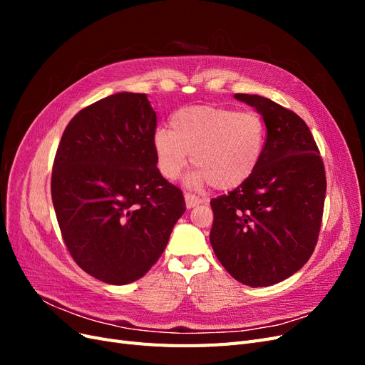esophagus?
Masks as SVG:
<instances>
[{
    "label": "esophagus",
    "instance_id": "obj_1",
    "mask_svg": "<svg viewBox=\"0 0 365 365\" xmlns=\"http://www.w3.org/2000/svg\"><path fill=\"white\" fill-rule=\"evenodd\" d=\"M184 200H185V207H187V208H193V207H196V205H200V204L204 202V201L201 200V197H197V196H195V195H192V193H185Z\"/></svg>",
    "mask_w": 365,
    "mask_h": 365
}]
</instances>
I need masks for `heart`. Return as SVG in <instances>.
Listing matches in <instances>:
<instances>
[{
    "mask_svg": "<svg viewBox=\"0 0 365 365\" xmlns=\"http://www.w3.org/2000/svg\"><path fill=\"white\" fill-rule=\"evenodd\" d=\"M264 123L257 113L197 105L176 111L170 130L157 129L152 137L157 165L165 180L175 181L189 163L196 170L189 187L212 184L216 190H233L251 178L264 148Z\"/></svg>",
    "mask_w": 365,
    "mask_h": 365,
    "instance_id": "b5f03b06",
    "label": "heart"
}]
</instances>
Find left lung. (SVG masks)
<instances>
[{"mask_svg": "<svg viewBox=\"0 0 365 365\" xmlns=\"http://www.w3.org/2000/svg\"><path fill=\"white\" fill-rule=\"evenodd\" d=\"M267 126L251 178L210 201V244L230 275L251 286L291 277L312 256L322 227L326 172L317 143L295 113L257 94H235Z\"/></svg>", "mask_w": 365, "mask_h": 365, "instance_id": "left-lung-1", "label": "left lung"}]
</instances>
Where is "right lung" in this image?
Wrapping results in <instances>:
<instances>
[{
    "instance_id": "add662e5",
    "label": "right lung",
    "mask_w": 365,
    "mask_h": 365,
    "mask_svg": "<svg viewBox=\"0 0 365 365\" xmlns=\"http://www.w3.org/2000/svg\"><path fill=\"white\" fill-rule=\"evenodd\" d=\"M146 94L117 93L77 113L58 146L51 200L71 257L97 280L128 284L160 259L185 212L163 178Z\"/></svg>"
}]
</instances>
